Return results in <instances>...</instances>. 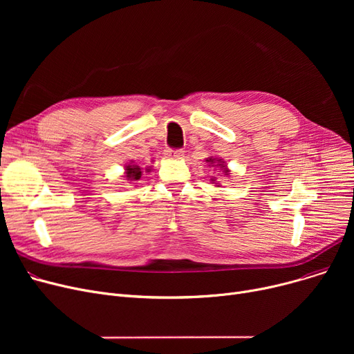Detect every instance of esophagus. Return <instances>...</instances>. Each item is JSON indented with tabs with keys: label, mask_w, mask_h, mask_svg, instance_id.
Segmentation results:
<instances>
[{
	"label": "esophagus",
	"mask_w": 354,
	"mask_h": 354,
	"mask_svg": "<svg viewBox=\"0 0 354 354\" xmlns=\"http://www.w3.org/2000/svg\"><path fill=\"white\" fill-rule=\"evenodd\" d=\"M165 156L169 159H180L183 156L182 149H165Z\"/></svg>",
	"instance_id": "obj_1"
}]
</instances>
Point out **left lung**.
Masks as SVG:
<instances>
[{
  "mask_svg": "<svg viewBox=\"0 0 354 354\" xmlns=\"http://www.w3.org/2000/svg\"><path fill=\"white\" fill-rule=\"evenodd\" d=\"M207 162L209 163V166H218V167H221V171H224V175H230V169L227 167V165L224 163V160L222 159H219V158H208L207 159ZM211 180H212V183L216 180L215 179V176L214 178H211ZM216 187H219V185H216Z\"/></svg>",
  "mask_w": 354,
  "mask_h": 354,
  "instance_id": "1",
  "label": "left lung"
}]
</instances>
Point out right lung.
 I'll return each mask as SVG.
<instances>
[{
    "instance_id": "add662e5",
    "label": "right lung",
    "mask_w": 354,
    "mask_h": 354,
    "mask_svg": "<svg viewBox=\"0 0 354 354\" xmlns=\"http://www.w3.org/2000/svg\"><path fill=\"white\" fill-rule=\"evenodd\" d=\"M124 167H126V175H124V178H126L127 180L136 182V180L140 179V176H142V167H140V166H138V165H126ZM146 171L149 172L151 169H146Z\"/></svg>"
}]
</instances>
